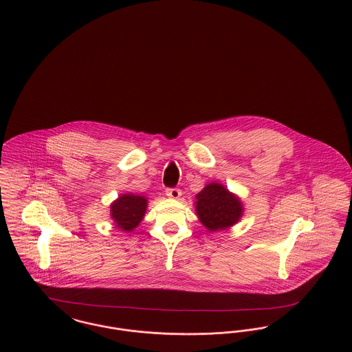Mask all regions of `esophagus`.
I'll use <instances>...</instances> for the list:
<instances>
[{
  "instance_id": "esophagus-1",
  "label": "esophagus",
  "mask_w": 352,
  "mask_h": 352,
  "mask_svg": "<svg viewBox=\"0 0 352 352\" xmlns=\"http://www.w3.org/2000/svg\"><path fill=\"white\" fill-rule=\"evenodd\" d=\"M166 195H167L168 198H171V199H178V198H181L182 191H181L179 188L173 187V188H167V190H166Z\"/></svg>"
}]
</instances>
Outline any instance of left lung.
<instances>
[{"mask_svg": "<svg viewBox=\"0 0 352 352\" xmlns=\"http://www.w3.org/2000/svg\"><path fill=\"white\" fill-rule=\"evenodd\" d=\"M195 198L197 215L208 231L231 228L243 215L241 199L221 184H208Z\"/></svg>", "mask_w": 352, "mask_h": 352, "instance_id": "obj_1", "label": "left lung"}]
</instances>
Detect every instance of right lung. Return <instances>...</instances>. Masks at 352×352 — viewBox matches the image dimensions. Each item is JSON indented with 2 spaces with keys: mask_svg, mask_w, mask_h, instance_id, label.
<instances>
[{
  "mask_svg": "<svg viewBox=\"0 0 352 352\" xmlns=\"http://www.w3.org/2000/svg\"><path fill=\"white\" fill-rule=\"evenodd\" d=\"M147 199L142 195L124 194L110 205V217L116 226L126 232L133 231L145 217Z\"/></svg>",
  "mask_w": 352,
  "mask_h": 352,
  "instance_id": "obj_1",
  "label": "right lung"
}]
</instances>
